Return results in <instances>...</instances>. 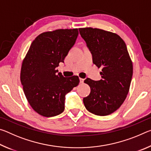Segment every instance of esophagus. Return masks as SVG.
Segmentation results:
<instances>
[{"label": "esophagus", "instance_id": "34e87169", "mask_svg": "<svg viewBox=\"0 0 151 151\" xmlns=\"http://www.w3.org/2000/svg\"><path fill=\"white\" fill-rule=\"evenodd\" d=\"M80 83H84V79L83 78H80Z\"/></svg>", "mask_w": 151, "mask_h": 151}]
</instances>
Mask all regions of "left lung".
Here are the masks:
<instances>
[{
	"label": "left lung",
	"instance_id": "8db88e82",
	"mask_svg": "<svg viewBox=\"0 0 151 151\" xmlns=\"http://www.w3.org/2000/svg\"><path fill=\"white\" fill-rule=\"evenodd\" d=\"M93 55L102 79L87 78L84 83L91 93L83 99L86 109L91 113L106 116L116 111L127 98L132 76V62L126 44L116 33L96 28L78 29Z\"/></svg>",
	"mask_w": 151,
	"mask_h": 151
}]
</instances>
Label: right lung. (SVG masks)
Listing matches in <instances>:
<instances>
[{"instance_id":"obj_1","label":"right lung","mask_w":151,"mask_h":151,"mask_svg":"<svg viewBox=\"0 0 151 151\" xmlns=\"http://www.w3.org/2000/svg\"><path fill=\"white\" fill-rule=\"evenodd\" d=\"M78 29L40 34L22 60L20 81L30 106L40 115L57 116L65 110V94L79 84L78 76L64 77L56 70L78 37Z\"/></svg>"}]
</instances>
